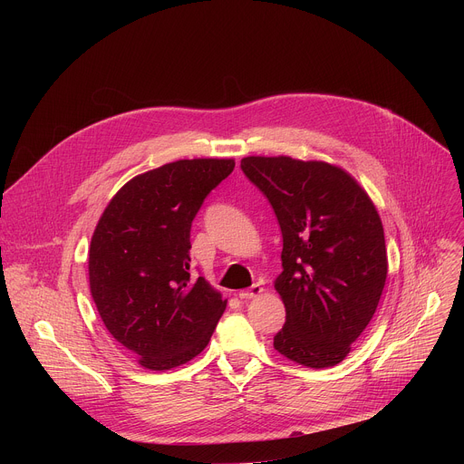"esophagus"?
<instances>
[{
    "instance_id": "esophagus-1",
    "label": "esophagus",
    "mask_w": 464,
    "mask_h": 464,
    "mask_svg": "<svg viewBox=\"0 0 464 464\" xmlns=\"http://www.w3.org/2000/svg\"><path fill=\"white\" fill-rule=\"evenodd\" d=\"M262 292H264V288H262L260 285H253L251 288H247V290H242V292L238 294V297L247 301V299H255V297H258Z\"/></svg>"
}]
</instances>
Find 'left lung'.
<instances>
[{"instance_id": "left-lung-1", "label": "left lung", "mask_w": 464, "mask_h": 464, "mask_svg": "<svg viewBox=\"0 0 464 464\" xmlns=\"http://www.w3.org/2000/svg\"><path fill=\"white\" fill-rule=\"evenodd\" d=\"M240 167L270 200L283 233V272L274 285L286 321L274 347L304 367L338 365L372 319L385 286L380 215L338 165L247 156Z\"/></svg>"}]
</instances>
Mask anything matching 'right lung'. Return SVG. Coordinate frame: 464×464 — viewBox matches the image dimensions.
<instances>
[{"label":"right lung","instance_id":"1","mask_svg":"<svg viewBox=\"0 0 464 464\" xmlns=\"http://www.w3.org/2000/svg\"><path fill=\"white\" fill-rule=\"evenodd\" d=\"M235 160H179L126 181L88 251L90 292L111 338L150 371L200 354L227 301L190 276V224Z\"/></svg>","mask_w":464,"mask_h":464}]
</instances>
